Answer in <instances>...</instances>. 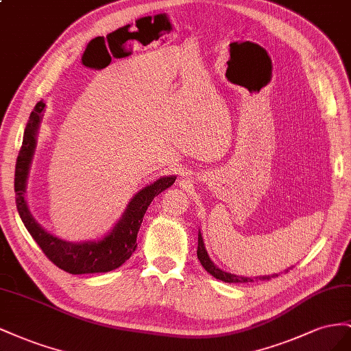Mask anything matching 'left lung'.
Wrapping results in <instances>:
<instances>
[{"instance_id":"obj_1","label":"left lung","mask_w":351,"mask_h":351,"mask_svg":"<svg viewBox=\"0 0 351 351\" xmlns=\"http://www.w3.org/2000/svg\"><path fill=\"white\" fill-rule=\"evenodd\" d=\"M197 256H198V260H199V263L203 265V267L207 270V272L212 275V276H215L216 279H220V281H223V282H234V284H237V282H252V279L250 278H239V276H237V275H232V274H228V272H223V270H220L212 260L208 258V254H207V252H206V248H204V243H203V238H202V234H198V247H197ZM275 275H272V276H263L262 279H270V278H274Z\"/></svg>"}]
</instances>
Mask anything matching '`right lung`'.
Instances as JSON below:
<instances>
[{
  "mask_svg": "<svg viewBox=\"0 0 351 351\" xmlns=\"http://www.w3.org/2000/svg\"><path fill=\"white\" fill-rule=\"evenodd\" d=\"M44 107L45 104L43 101H39L34 107V112L31 113L27 126L25 129L22 148H20L17 156L14 173L17 212L20 217H22L29 234L32 235L39 248L43 250V253L51 260L57 267L73 275L110 272V270H114L119 266H122L126 260L132 256L136 248V235L139 231V226L143 223L145 210L152 204L156 195L165 191L170 185H173L176 178L163 176L154 184L141 189V191L132 198V202L129 203L126 213L123 215L122 220L114 226L112 234H108L104 239H101V241L72 244L49 235L35 222V219L29 213L23 197L29 165H31L35 148V135Z\"/></svg>",
  "mask_w": 351,
  "mask_h": 351,
  "instance_id": "1",
  "label": "right lung"
}]
</instances>
